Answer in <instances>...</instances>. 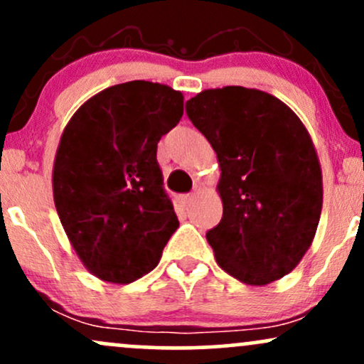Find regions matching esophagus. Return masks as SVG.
I'll use <instances>...</instances> for the list:
<instances>
[{
  "mask_svg": "<svg viewBox=\"0 0 364 364\" xmlns=\"http://www.w3.org/2000/svg\"><path fill=\"white\" fill-rule=\"evenodd\" d=\"M193 198H195L193 195H183L181 196V202L188 207V205H191V203H193Z\"/></svg>",
  "mask_w": 364,
  "mask_h": 364,
  "instance_id": "34e87169",
  "label": "esophagus"
}]
</instances>
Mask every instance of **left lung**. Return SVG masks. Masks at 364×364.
Wrapping results in <instances>:
<instances>
[{"mask_svg":"<svg viewBox=\"0 0 364 364\" xmlns=\"http://www.w3.org/2000/svg\"><path fill=\"white\" fill-rule=\"evenodd\" d=\"M186 114L217 154L223 219L207 241L224 272L265 286L296 269L323 203L316 149L303 121L258 89H207Z\"/></svg>","mask_w":364,"mask_h":364,"instance_id":"8db88e82","label":"left lung"}]
</instances>
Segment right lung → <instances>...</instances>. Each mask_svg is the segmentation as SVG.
I'll list each match as a JSON object with an SVG mask.
<instances>
[{
    "label": "right lung",
    "mask_w": 364,
    "mask_h": 364,
    "mask_svg": "<svg viewBox=\"0 0 364 364\" xmlns=\"http://www.w3.org/2000/svg\"><path fill=\"white\" fill-rule=\"evenodd\" d=\"M183 101L162 83H119L92 95L63 129L54 205L75 253L101 281L144 277L178 229L156 156L161 136L181 119Z\"/></svg>",
    "instance_id": "1"
}]
</instances>
